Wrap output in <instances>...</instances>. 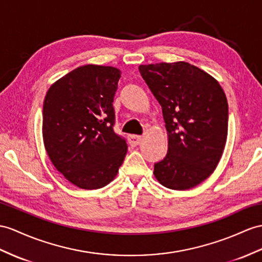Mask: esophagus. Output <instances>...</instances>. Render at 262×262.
Instances as JSON below:
<instances>
[{
  "mask_svg": "<svg viewBox=\"0 0 262 262\" xmlns=\"http://www.w3.org/2000/svg\"><path fill=\"white\" fill-rule=\"evenodd\" d=\"M142 137L141 136H136V135H132L129 137V144L131 146H137L141 142Z\"/></svg>",
  "mask_w": 262,
  "mask_h": 262,
  "instance_id": "esophagus-1",
  "label": "esophagus"
}]
</instances>
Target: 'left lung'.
Returning a JSON list of instances; mask_svg holds the SVG:
<instances>
[{"label": "left lung", "instance_id": "left-lung-1", "mask_svg": "<svg viewBox=\"0 0 262 262\" xmlns=\"http://www.w3.org/2000/svg\"><path fill=\"white\" fill-rule=\"evenodd\" d=\"M162 106L168 153L155 163L157 180L172 190L193 188L219 163L228 135V102L211 75L187 62L139 67Z\"/></svg>", "mask_w": 262, "mask_h": 262}]
</instances>
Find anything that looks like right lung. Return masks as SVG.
Returning a JSON list of instances; mask_svg holds the SVG:
<instances>
[{
  "label": "right lung",
  "mask_w": 262,
  "mask_h": 262,
  "mask_svg": "<svg viewBox=\"0 0 262 262\" xmlns=\"http://www.w3.org/2000/svg\"><path fill=\"white\" fill-rule=\"evenodd\" d=\"M120 76L113 67H79L51 85L44 99L42 131L48 156L81 189L106 186L125 158V139L113 129Z\"/></svg>",
  "instance_id": "1"
}]
</instances>
